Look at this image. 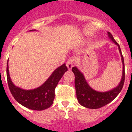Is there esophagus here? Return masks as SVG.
<instances>
[{
    "instance_id": "1",
    "label": "esophagus",
    "mask_w": 132,
    "mask_h": 132,
    "mask_svg": "<svg viewBox=\"0 0 132 132\" xmlns=\"http://www.w3.org/2000/svg\"><path fill=\"white\" fill-rule=\"evenodd\" d=\"M74 62L75 59L73 58H70V59H69V60L67 61V62H66V66H67V67H68V69H69V70L72 69V67L74 65Z\"/></svg>"
}]
</instances>
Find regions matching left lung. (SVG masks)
Segmentation results:
<instances>
[{
	"mask_svg": "<svg viewBox=\"0 0 132 132\" xmlns=\"http://www.w3.org/2000/svg\"><path fill=\"white\" fill-rule=\"evenodd\" d=\"M108 37L110 39L111 41L118 46L119 53L122 57V64H123L122 79L119 84L116 88L107 92L96 91L90 87L88 83L86 82L83 73L76 66L72 68V71L73 72L75 75V87L76 91V97L78 102L82 106L89 109H98L112 102L121 92L125 83V63H124V58L122 54L120 46L119 44L114 39L112 34L109 32H108Z\"/></svg>",
	"mask_w": 132,
	"mask_h": 132,
	"instance_id": "1",
	"label": "left lung"
}]
</instances>
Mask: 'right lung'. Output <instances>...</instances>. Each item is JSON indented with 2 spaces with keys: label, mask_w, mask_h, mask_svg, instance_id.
I'll list each match as a JSON object with an SVG mask.
<instances>
[{
  "label": "right lung",
  "mask_w": 132,
  "mask_h": 132,
  "mask_svg": "<svg viewBox=\"0 0 132 132\" xmlns=\"http://www.w3.org/2000/svg\"><path fill=\"white\" fill-rule=\"evenodd\" d=\"M68 71L66 64L59 66L52 73L45 83L37 88L24 90L15 86L11 81L7 63V80L11 94L20 104L33 110H44L53 104L54 90L64 73Z\"/></svg>",
  "instance_id": "add662e5"
}]
</instances>
